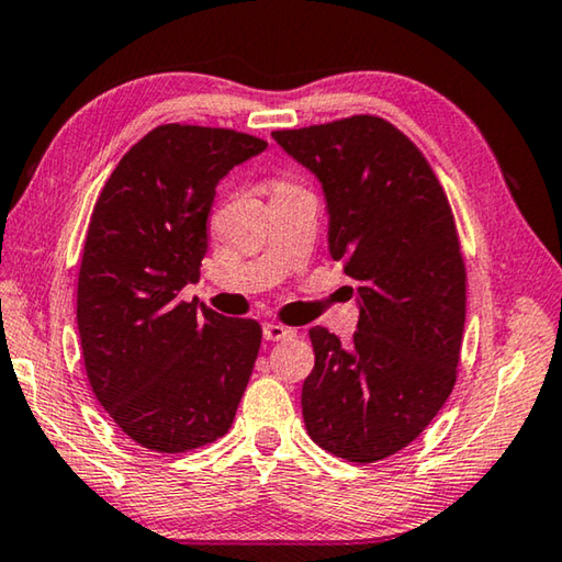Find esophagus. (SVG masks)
<instances>
[{
  "instance_id": "obj_1",
  "label": "esophagus",
  "mask_w": 562,
  "mask_h": 562,
  "mask_svg": "<svg viewBox=\"0 0 562 562\" xmlns=\"http://www.w3.org/2000/svg\"><path fill=\"white\" fill-rule=\"evenodd\" d=\"M293 336H296V330L281 326V323H263V338L266 340L279 342V340H291Z\"/></svg>"
}]
</instances>
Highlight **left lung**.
<instances>
[{
    "label": "left lung",
    "instance_id": "8db88e82",
    "mask_svg": "<svg viewBox=\"0 0 562 562\" xmlns=\"http://www.w3.org/2000/svg\"><path fill=\"white\" fill-rule=\"evenodd\" d=\"M271 135L318 177L330 256L360 306L352 346L308 330L303 422L330 454L372 464L415 441L454 390L467 321L454 214L427 157L378 115Z\"/></svg>",
    "mask_w": 562,
    "mask_h": 562
}]
</instances>
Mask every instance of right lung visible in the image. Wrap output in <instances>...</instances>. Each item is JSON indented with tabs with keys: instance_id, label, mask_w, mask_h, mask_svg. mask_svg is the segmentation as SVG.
Here are the masks:
<instances>
[{
	"instance_id": "obj_1",
	"label": "right lung",
	"mask_w": 562,
	"mask_h": 562,
	"mask_svg": "<svg viewBox=\"0 0 562 562\" xmlns=\"http://www.w3.org/2000/svg\"><path fill=\"white\" fill-rule=\"evenodd\" d=\"M266 140L157 125L123 155L93 206L76 321L95 400L127 437L182 454L229 431L261 326L180 301L200 279L216 184Z\"/></svg>"
}]
</instances>
